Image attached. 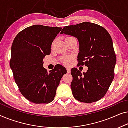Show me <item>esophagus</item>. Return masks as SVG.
Masks as SVG:
<instances>
[{
	"instance_id": "obj_1",
	"label": "esophagus",
	"mask_w": 128,
	"mask_h": 128,
	"mask_svg": "<svg viewBox=\"0 0 128 128\" xmlns=\"http://www.w3.org/2000/svg\"><path fill=\"white\" fill-rule=\"evenodd\" d=\"M66 71H67V73H70L71 72V70L69 68H66Z\"/></svg>"
}]
</instances>
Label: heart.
I'll list each match as a JSON object with an SVG mask.
<instances>
[{"mask_svg": "<svg viewBox=\"0 0 128 128\" xmlns=\"http://www.w3.org/2000/svg\"><path fill=\"white\" fill-rule=\"evenodd\" d=\"M67 38H68V37H67ZM70 60V58H64V60H63L64 64H66V65L68 64V62H69Z\"/></svg>", "mask_w": 128, "mask_h": 128, "instance_id": "1", "label": "heart"}]
</instances>
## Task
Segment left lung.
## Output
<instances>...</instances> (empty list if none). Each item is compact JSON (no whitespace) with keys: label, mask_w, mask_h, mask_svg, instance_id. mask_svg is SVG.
Instances as JSON below:
<instances>
[{"label":"left lung","mask_w":128,"mask_h":128,"mask_svg":"<svg viewBox=\"0 0 128 128\" xmlns=\"http://www.w3.org/2000/svg\"><path fill=\"white\" fill-rule=\"evenodd\" d=\"M60 34L78 39V64L88 67L83 73L76 68L71 70L74 97L87 103L100 100L114 78L116 56L110 35L102 26L89 22L64 26Z\"/></svg>","instance_id":"8db88e82"}]
</instances>
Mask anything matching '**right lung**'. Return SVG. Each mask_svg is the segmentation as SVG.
<instances>
[{"instance_id":"right-lung-1","label":"right lung","mask_w":128,"mask_h":128,"mask_svg":"<svg viewBox=\"0 0 128 128\" xmlns=\"http://www.w3.org/2000/svg\"><path fill=\"white\" fill-rule=\"evenodd\" d=\"M62 28L34 25L21 30L12 46L10 68L23 96L35 104H48L54 100L65 67L57 65L49 73L43 59L50 54L51 46Z\"/></svg>"}]
</instances>
